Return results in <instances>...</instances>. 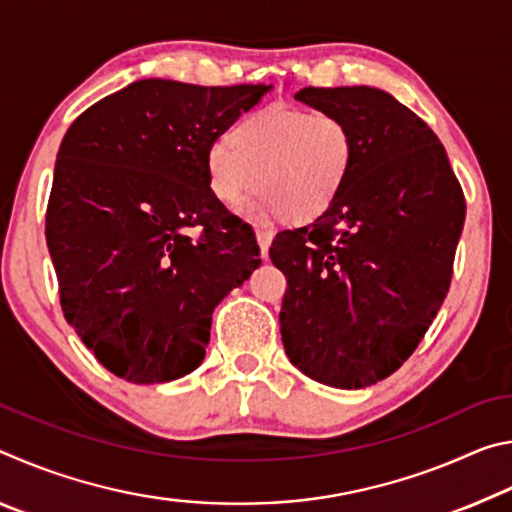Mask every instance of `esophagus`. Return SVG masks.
I'll list each match as a JSON object with an SVG mask.
<instances>
[{
  "label": "esophagus",
  "mask_w": 512,
  "mask_h": 512,
  "mask_svg": "<svg viewBox=\"0 0 512 512\" xmlns=\"http://www.w3.org/2000/svg\"><path fill=\"white\" fill-rule=\"evenodd\" d=\"M273 235L268 230H257V244H259V253L266 259L268 257V246H271Z\"/></svg>",
  "instance_id": "obj_1"
}]
</instances>
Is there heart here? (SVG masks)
Listing matches in <instances>:
<instances>
[{"label": "heart", "instance_id": "obj_1", "mask_svg": "<svg viewBox=\"0 0 512 512\" xmlns=\"http://www.w3.org/2000/svg\"><path fill=\"white\" fill-rule=\"evenodd\" d=\"M348 121L327 110L271 106L241 117L205 155L207 192L239 212L259 192V210L293 225L323 216L354 169Z\"/></svg>", "mask_w": 512, "mask_h": 512}]
</instances>
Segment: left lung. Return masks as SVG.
<instances>
[{
	"mask_svg": "<svg viewBox=\"0 0 512 512\" xmlns=\"http://www.w3.org/2000/svg\"><path fill=\"white\" fill-rule=\"evenodd\" d=\"M354 135V169L329 210L277 232L287 277L280 332L289 361L320 384L366 388L418 348L452 282L465 198L436 133L384 90L305 88Z\"/></svg>",
	"mask_w": 512,
	"mask_h": 512,
	"instance_id": "8db88e82",
	"label": "left lung"
}]
</instances>
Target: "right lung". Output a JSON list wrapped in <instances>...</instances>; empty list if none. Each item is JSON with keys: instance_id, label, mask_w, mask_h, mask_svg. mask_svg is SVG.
I'll return each instance as SVG.
<instances>
[{"instance_id": "1", "label": "right lung", "mask_w": 512, "mask_h": 512, "mask_svg": "<svg viewBox=\"0 0 512 512\" xmlns=\"http://www.w3.org/2000/svg\"><path fill=\"white\" fill-rule=\"evenodd\" d=\"M271 90L142 79L60 142L45 230L60 305L117 377L164 384L196 370L214 307L262 264L253 228L207 192L205 155Z\"/></svg>"}]
</instances>
